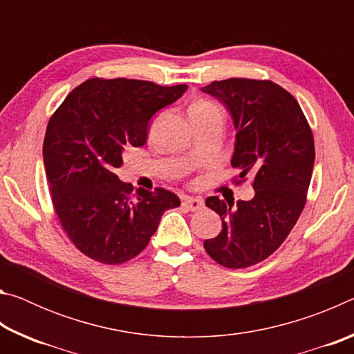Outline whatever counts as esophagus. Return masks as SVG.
Listing matches in <instances>:
<instances>
[{
	"instance_id": "esophagus-1",
	"label": "esophagus",
	"mask_w": 354,
	"mask_h": 354,
	"mask_svg": "<svg viewBox=\"0 0 354 354\" xmlns=\"http://www.w3.org/2000/svg\"><path fill=\"white\" fill-rule=\"evenodd\" d=\"M183 205L189 209V211H200V209L205 207V203H203L201 198H192V196H187V198H184Z\"/></svg>"
}]
</instances>
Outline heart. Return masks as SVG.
<instances>
[{"mask_svg": "<svg viewBox=\"0 0 354 354\" xmlns=\"http://www.w3.org/2000/svg\"><path fill=\"white\" fill-rule=\"evenodd\" d=\"M207 113V112H220V109L214 103H209V101H196V103L190 107V113Z\"/></svg>", "mask_w": 354, "mask_h": 354, "instance_id": "obj_1", "label": "heart"}]
</instances>
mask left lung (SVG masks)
<instances>
[{
  "label": "left lung",
  "mask_w": 354,
  "mask_h": 354,
  "mask_svg": "<svg viewBox=\"0 0 354 354\" xmlns=\"http://www.w3.org/2000/svg\"><path fill=\"white\" fill-rule=\"evenodd\" d=\"M201 92L230 111L236 128L231 165L241 170L237 183L253 176L250 201L209 196L206 206L221 218L217 237L205 250L226 268H247L274 253L306 205L313 176L314 136L298 101L272 81L231 77L214 81Z\"/></svg>",
  "instance_id": "1"
}]
</instances>
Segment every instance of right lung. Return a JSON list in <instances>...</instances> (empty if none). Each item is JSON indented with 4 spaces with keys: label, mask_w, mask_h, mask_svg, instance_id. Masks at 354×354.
Masks as SVG:
<instances>
[{
    "label": "right lung",
    "mask_w": 354,
    "mask_h": 354,
    "mask_svg": "<svg viewBox=\"0 0 354 354\" xmlns=\"http://www.w3.org/2000/svg\"><path fill=\"white\" fill-rule=\"evenodd\" d=\"M185 91V84L93 77L71 91L50 118L44 164L53 206L70 241L91 259L109 266L131 261L145 250L167 209L181 205L162 187L133 194L115 169L124 148L145 145L149 118Z\"/></svg>",
    "instance_id": "add662e5"
}]
</instances>
